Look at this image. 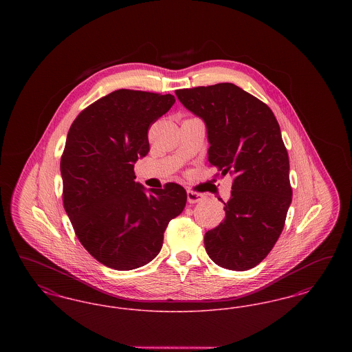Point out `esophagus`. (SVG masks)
Segmentation results:
<instances>
[{
    "instance_id": "34e87169",
    "label": "esophagus",
    "mask_w": 352,
    "mask_h": 352,
    "mask_svg": "<svg viewBox=\"0 0 352 352\" xmlns=\"http://www.w3.org/2000/svg\"><path fill=\"white\" fill-rule=\"evenodd\" d=\"M203 199H204V197H203L201 194L194 192V191H187V201H188L190 204L199 203V201H203Z\"/></svg>"
}]
</instances>
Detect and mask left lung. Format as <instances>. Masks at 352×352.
I'll list each match as a JSON object with an SVG mask.
<instances>
[{
	"label": "left lung",
	"instance_id": "left-lung-1",
	"mask_svg": "<svg viewBox=\"0 0 352 352\" xmlns=\"http://www.w3.org/2000/svg\"><path fill=\"white\" fill-rule=\"evenodd\" d=\"M175 95L206 124L210 165L221 177L234 175L230 201H221L226 218L204 234L207 254L221 268H253L278 240L292 203L280 125L267 104L232 83L177 89Z\"/></svg>",
	"mask_w": 352,
	"mask_h": 352
}]
</instances>
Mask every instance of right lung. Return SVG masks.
Returning a JSON list of instances; mask_svg holds the SVG:
<instances>
[{
	"label": "right lung",
	"instance_id": "right-lung-1",
	"mask_svg": "<svg viewBox=\"0 0 352 352\" xmlns=\"http://www.w3.org/2000/svg\"><path fill=\"white\" fill-rule=\"evenodd\" d=\"M174 102L170 94L118 89L87 107L68 131L60 158L65 210L82 245L108 268L151 263L168 221L184 211L181 184L146 190L134 181V164L149 151V126Z\"/></svg>",
	"mask_w": 352,
	"mask_h": 352
}]
</instances>
